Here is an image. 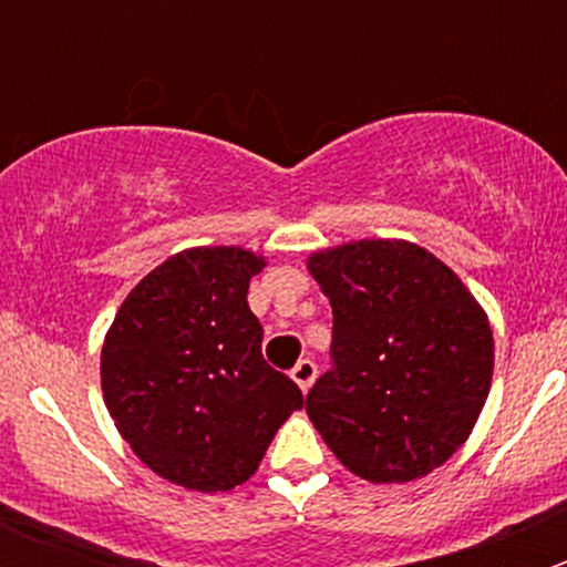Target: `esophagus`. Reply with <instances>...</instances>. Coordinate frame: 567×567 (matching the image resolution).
<instances>
[{"mask_svg": "<svg viewBox=\"0 0 567 567\" xmlns=\"http://www.w3.org/2000/svg\"><path fill=\"white\" fill-rule=\"evenodd\" d=\"M315 378H318V365H315L312 360H298V365L292 369L295 383H298L303 392H309V385L315 383Z\"/></svg>", "mask_w": 567, "mask_h": 567, "instance_id": "34e87169", "label": "esophagus"}]
</instances>
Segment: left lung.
<instances>
[{"mask_svg": "<svg viewBox=\"0 0 567 567\" xmlns=\"http://www.w3.org/2000/svg\"><path fill=\"white\" fill-rule=\"evenodd\" d=\"M309 272L332 303V365L307 394L323 443L369 483L443 465L477 423L494 372L474 295L409 240L315 252Z\"/></svg>", "mask_w": 567, "mask_h": 567, "instance_id": "obj_1", "label": "left lung"}]
</instances>
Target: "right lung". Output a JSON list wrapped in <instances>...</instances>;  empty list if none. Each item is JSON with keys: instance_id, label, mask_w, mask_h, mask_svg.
I'll return each mask as SVG.
<instances>
[{"instance_id": "obj_1", "label": "right lung", "mask_w": 567, "mask_h": 567, "mask_svg": "<svg viewBox=\"0 0 567 567\" xmlns=\"http://www.w3.org/2000/svg\"><path fill=\"white\" fill-rule=\"evenodd\" d=\"M264 260L240 247L173 255L127 295L102 349L115 429L158 477L193 491L249 480L275 432L303 405L260 354L249 280Z\"/></svg>"}]
</instances>
